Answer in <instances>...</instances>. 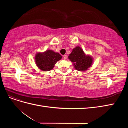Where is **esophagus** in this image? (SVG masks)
<instances>
[{
	"label": "esophagus",
	"instance_id": "34e87169",
	"mask_svg": "<svg viewBox=\"0 0 128 128\" xmlns=\"http://www.w3.org/2000/svg\"><path fill=\"white\" fill-rule=\"evenodd\" d=\"M63 57H64V60H66V59H67V56H66V55H64Z\"/></svg>",
	"mask_w": 128,
	"mask_h": 128
}]
</instances>
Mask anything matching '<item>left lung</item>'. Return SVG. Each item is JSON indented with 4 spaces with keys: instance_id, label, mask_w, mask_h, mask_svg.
<instances>
[{
    "instance_id": "left-lung-1",
    "label": "left lung",
    "mask_w": 128,
    "mask_h": 128,
    "mask_svg": "<svg viewBox=\"0 0 128 128\" xmlns=\"http://www.w3.org/2000/svg\"><path fill=\"white\" fill-rule=\"evenodd\" d=\"M68 59L73 64V66L77 70L86 72L92 65L94 58L86 54L80 46H77L72 50Z\"/></svg>"
}]
</instances>
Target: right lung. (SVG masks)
I'll use <instances>...</instances> for the list:
<instances>
[{"label": "right lung", "mask_w": 128, "mask_h": 128, "mask_svg": "<svg viewBox=\"0 0 128 128\" xmlns=\"http://www.w3.org/2000/svg\"><path fill=\"white\" fill-rule=\"evenodd\" d=\"M62 59L59 53L52 50L38 52L34 56V61L38 68L42 72H48L54 67L56 64Z\"/></svg>", "instance_id": "1"}]
</instances>
